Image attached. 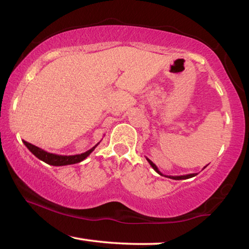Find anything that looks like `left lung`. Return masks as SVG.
<instances>
[{
  "mask_svg": "<svg viewBox=\"0 0 249 249\" xmlns=\"http://www.w3.org/2000/svg\"><path fill=\"white\" fill-rule=\"evenodd\" d=\"M146 159H147V161L149 162V164H150L151 166H152V169L155 170L158 174H160V175H163L161 173V172L159 171V169L157 168V165L153 163V162L150 160V159H148V158L146 157ZM205 168H207V165L205 166ZM203 168V169H205ZM197 175V173H192V174H186V175H179V176H171V175H164V176H166V178H172V179H186V178H194V176H196Z\"/></svg>",
  "mask_w": 249,
  "mask_h": 249,
  "instance_id": "1",
  "label": "left lung"
}]
</instances>
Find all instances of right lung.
<instances>
[{"label":"right lung","instance_id":"add662e5","mask_svg":"<svg viewBox=\"0 0 249 249\" xmlns=\"http://www.w3.org/2000/svg\"><path fill=\"white\" fill-rule=\"evenodd\" d=\"M25 146L29 149V151L33 153L34 156L38 158L39 160H41L46 163L50 165H54V166H62V165H70V164H75V163H79L83 160H85L90 153H91L96 147L98 146L100 142H99L96 146L92 147L91 149H89L88 151H86L84 153H80V155H74V156H62V155H56V153H51L48 152L43 149L39 148L35 144H31L29 142H27L24 140Z\"/></svg>","mask_w":249,"mask_h":249}]
</instances>
